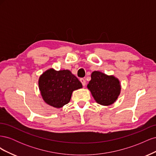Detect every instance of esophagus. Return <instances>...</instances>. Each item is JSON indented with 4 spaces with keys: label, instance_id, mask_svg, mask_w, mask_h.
<instances>
[{
    "label": "esophagus",
    "instance_id": "esophagus-1",
    "mask_svg": "<svg viewBox=\"0 0 156 156\" xmlns=\"http://www.w3.org/2000/svg\"><path fill=\"white\" fill-rule=\"evenodd\" d=\"M80 81H81V83H82V84H83V87H84V86H85L86 85V81H85V80H84V79H80Z\"/></svg>",
    "mask_w": 156,
    "mask_h": 156
}]
</instances>
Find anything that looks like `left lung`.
Masks as SVG:
<instances>
[{
	"instance_id": "1",
	"label": "left lung",
	"mask_w": 156,
	"mask_h": 156,
	"mask_svg": "<svg viewBox=\"0 0 156 156\" xmlns=\"http://www.w3.org/2000/svg\"><path fill=\"white\" fill-rule=\"evenodd\" d=\"M87 88L95 101L101 105L113 104L119 98L121 85L119 79L114 75H108L99 71L91 74V80Z\"/></svg>"
}]
</instances>
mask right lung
Here are the masks:
<instances>
[{"label": "right lung", "mask_w": 156, "mask_h": 156, "mask_svg": "<svg viewBox=\"0 0 156 156\" xmlns=\"http://www.w3.org/2000/svg\"><path fill=\"white\" fill-rule=\"evenodd\" d=\"M38 86L44 101L57 108L69 102L74 90L83 88L81 83L69 70L56 71L53 68L40 75Z\"/></svg>", "instance_id": "right-lung-1"}]
</instances>
